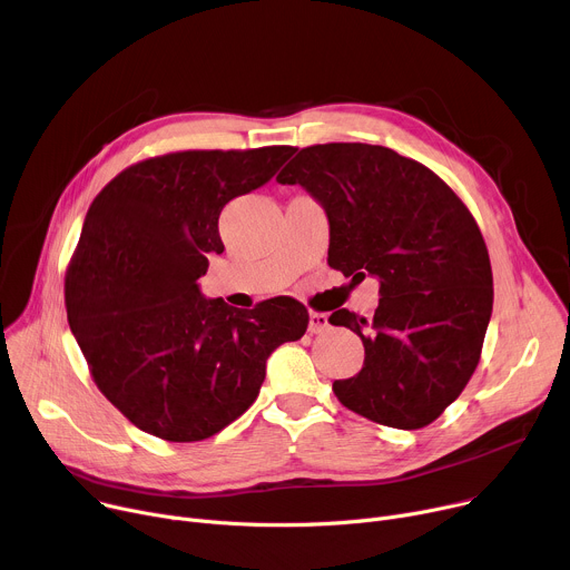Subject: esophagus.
Wrapping results in <instances>:
<instances>
[{"instance_id":"1","label":"esophagus","mask_w":570,"mask_h":570,"mask_svg":"<svg viewBox=\"0 0 570 570\" xmlns=\"http://www.w3.org/2000/svg\"><path fill=\"white\" fill-rule=\"evenodd\" d=\"M327 330H330V315L311 311L308 313V332L311 334H322V332H327Z\"/></svg>"}]
</instances>
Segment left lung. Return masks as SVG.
Listing matches in <instances>:
<instances>
[{
	"mask_svg": "<svg viewBox=\"0 0 570 570\" xmlns=\"http://www.w3.org/2000/svg\"><path fill=\"white\" fill-rule=\"evenodd\" d=\"M277 183L322 205L332 268L379 279L372 320L330 317L365 347L363 370L334 381L338 401L383 426H429L469 383L492 317V264L471 212L420 161L372 144L302 148Z\"/></svg>",
	"mask_w": 570,
	"mask_h": 570,
	"instance_id": "obj_1",
	"label": "left lung"
}]
</instances>
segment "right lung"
Returning a JSON list of instances; mask_svg holds the SVG:
<instances>
[{
	"label": "right lung",
	"mask_w": 570,
	"mask_h": 570,
	"mask_svg": "<svg viewBox=\"0 0 570 570\" xmlns=\"http://www.w3.org/2000/svg\"><path fill=\"white\" fill-rule=\"evenodd\" d=\"M293 153L150 157L90 205L65 275L67 320L99 390L144 433L216 435L255 403L268 356L304 336L308 313L293 297L243 311L198 286L209 257L225 250L223 207L266 185Z\"/></svg>",
	"instance_id": "add662e5"
}]
</instances>
